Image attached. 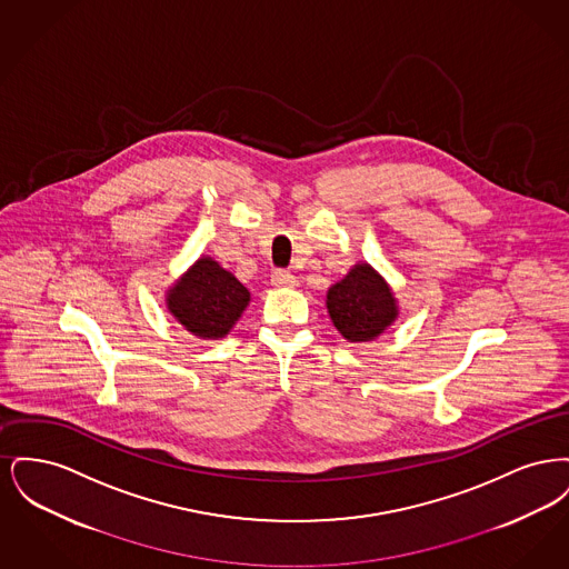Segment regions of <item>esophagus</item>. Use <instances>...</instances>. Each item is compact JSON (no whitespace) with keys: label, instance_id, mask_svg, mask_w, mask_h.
Returning a JSON list of instances; mask_svg holds the SVG:
<instances>
[{"label":"esophagus","instance_id":"1","mask_svg":"<svg viewBox=\"0 0 569 569\" xmlns=\"http://www.w3.org/2000/svg\"><path fill=\"white\" fill-rule=\"evenodd\" d=\"M271 283L272 286H277V288H292V286H297V277L290 271L277 269V271L271 274Z\"/></svg>","mask_w":569,"mask_h":569}]
</instances>
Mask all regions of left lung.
<instances>
[{
    "mask_svg": "<svg viewBox=\"0 0 569 569\" xmlns=\"http://www.w3.org/2000/svg\"><path fill=\"white\" fill-rule=\"evenodd\" d=\"M328 313L348 341H371L397 318V305L386 281L369 264L353 267L328 290Z\"/></svg>",
    "mask_w": 569,
    "mask_h": 569,
    "instance_id": "8db88e82",
    "label": "left lung"
}]
</instances>
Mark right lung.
I'll use <instances>...</instances> for the list:
<instances>
[{
    "label": "right lung",
    "instance_id": "1",
    "mask_svg": "<svg viewBox=\"0 0 569 569\" xmlns=\"http://www.w3.org/2000/svg\"><path fill=\"white\" fill-rule=\"evenodd\" d=\"M249 302L243 283L211 258H200L170 290L168 309L190 332L219 339L241 318Z\"/></svg>",
    "mask_w": 569,
    "mask_h": 569
}]
</instances>
